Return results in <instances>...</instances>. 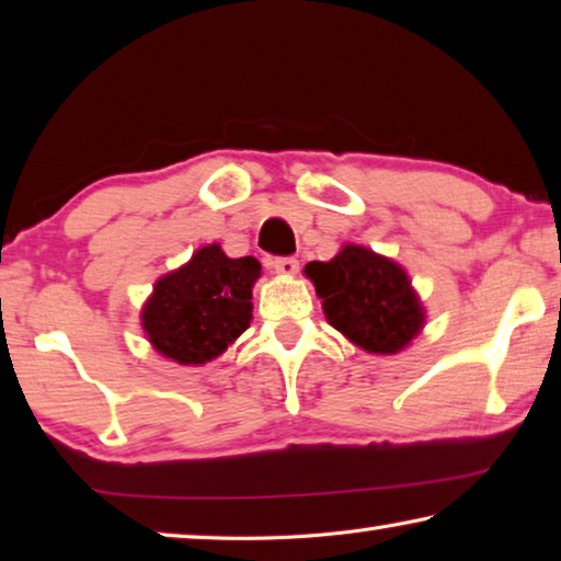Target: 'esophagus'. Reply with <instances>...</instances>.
I'll return each instance as SVG.
<instances>
[{
    "label": "esophagus",
    "instance_id": "1",
    "mask_svg": "<svg viewBox=\"0 0 561 561\" xmlns=\"http://www.w3.org/2000/svg\"><path fill=\"white\" fill-rule=\"evenodd\" d=\"M274 270L284 274V277H291V274L299 272V260L297 257H277L274 260Z\"/></svg>",
    "mask_w": 561,
    "mask_h": 561
}]
</instances>
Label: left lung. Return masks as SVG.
Wrapping results in <instances>:
<instances>
[{
	"label": "left lung",
	"mask_w": 561,
	"mask_h": 561,
	"mask_svg": "<svg viewBox=\"0 0 561 561\" xmlns=\"http://www.w3.org/2000/svg\"><path fill=\"white\" fill-rule=\"evenodd\" d=\"M327 321L368 354H398L425 324V311L405 270L358 244H344L334 260L309 262Z\"/></svg>",
	"instance_id": "left-lung-1"
}]
</instances>
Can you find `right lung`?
Returning a JSON list of instances; mask_svg holds the SVG:
<instances>
[{"instance_id": "add662e5", "label": "right lung", "mask_w": 561, "mask_h": 561, "mask_svg": "<svg viewBox=\"0 0 561 561\" xmlns=\"http://www.w3.org/2000/svg\"><path fill=\"white\" fill-rule=\"evenodd\" d=\"M262 264L232 260L207 244L183 267L160 277L140 311V324L158 354L183 366L207 364L250 327L252 287Z\"/></svg>"}]
</instances>
